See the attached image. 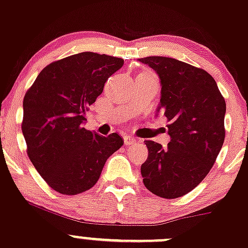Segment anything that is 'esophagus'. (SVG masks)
<instances>
[{
    "mask_svg": "<svg viewBox=\"0 0 248 248\" xmlns=\"http://www.w3.org/2000/svg\"><path fill=\"white\" fill-rule=\"evenodd\" d=\"M124 145H126V146L137 144V139H134V138L129 137V135H126V137L124 138Z\"/></svg>",
    "mask_w": 248,
    "mask_h": 248,
    "instance_id": "obj_1",
    "label": "esophagus"
}]
</instances>
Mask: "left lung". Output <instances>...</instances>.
Returning a JSON list of instances; mask_svg holds the SVG:
<instances>
[{
  "label": "left lung",
  "mask_w": 248,
  "mask_h": 248,
  "mask_svg": "<svg viewBox=\"0 0 248 248\" xmlns=\"http://www.w3.org/2000/svg\"><path fill=\"white\" fill-rule=\"evenodd\" d=\"M139 62L160 79L157 111L168 119L171 138L168 148L145 141L148 157L141 165L142 182L159 197L177 199L199 186L220 153L225 141V98L204 70L168 57Z\"/></svg>",
  "instance_id": "left-lung-1"
}]
</instances>
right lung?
<instances>
[{
  "instance_id": "obj_1",
  "label": "right lung",
  "mask_w": 248,
  "mask_h": 248,
  "mask_svg": "<svg viewBox=\"0 0 248 248\" xmlns=\"http://www.w3.org/2000/svg\"><path fill=\"white\" fill-rule=\"evenodd\" d=\"M124 59L82 52L47 65L23 98L22 134L36 171L57 192L77 195L97 183L124 140L87 131L85 111Z\"/></svg>"
}]
</instances>
